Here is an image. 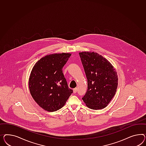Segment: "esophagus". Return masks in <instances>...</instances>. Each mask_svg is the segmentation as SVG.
Listing matches in <instances>:
<instances>
[{
    "label": "esophagus",
    "mask_w": 146,
    "mask_h": 146,
    "mask_svg": "<svg viewBox=\"0 0 146 146\" xmlns=\"http://www.w3.org/2000/svg\"><path fill=\"white\" fill-rule=\"evenodd\" d=\"M76 92H77V88H75L73 89V92H74V94H75V93H76Z\"/></svg>",
    "instance_id": "esophagus-1"
}]
</instances>
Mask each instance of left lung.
<instances>
[{
    "label": "left lung",
    "instance_id": "1",
    "mask_svg": "<svg viewBox=\"0 0 146 146\" xmlns=\"http://www.w3.org/2000/svg\"><path fill=\"white\" fill-rule=\"evenodd\" d=\"M79 55L88 80L87 92L82 99L89 108L103 109L116 92L117 72L107 59L97 52L84 51Z\"/></svg>",
    "mask_w": 146,
    "mask_h": 146
}]
</instances>
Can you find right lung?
Segmentation results:
<instances>
[{"label":"right lung","instance_id":"1","mask_svg":"<svg viewBox=\"0 0 146 146\" xmlns=\"http://www.w3.org/2000/svg\"><path fill=\"white\" fill-rule=\"evenodd\" d=\"M71 56L70 53L46 56L32 70L29 81L30 94L39 106L46 111L52 112L62 108L73 93L62 71Z\"/></svg>","mask_w":146,"mask_h":146}]
</instances>
